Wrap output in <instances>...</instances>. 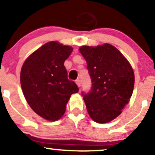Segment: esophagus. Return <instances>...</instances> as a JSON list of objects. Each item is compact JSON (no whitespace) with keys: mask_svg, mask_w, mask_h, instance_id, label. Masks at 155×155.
Returning a JSON list of instances; mask_svg holds the SVG:
<instances>
[{"mask_svg":"<svg viewBox=\"0 0 155 155\" xmlns=\"http://www.w3.org/2000/svg\"><path fill=\"white\" fill-rule=\"evenodd\" d=\"M76 84H77V86L79 87H81V80H79V79H77V80H76Z\"/></svg>","mask_w":155,"mask_h":155,"instance_id":"esophagus-1","label":"esophagus"}]
</instances>
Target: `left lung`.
<instances>
[{"label": "left lung", "instance_id": "1", "mask_svg": "<svg viewBox=\"0 0 155 155\" xmlns=\"http://www.w3.org/2000/svg\"><path fill=\"white\" fill-rule=\"evenodd\" d=\"M79 51L86 60L92 81L91 90L82 92L90 117L97 123L114 120L128 104L134 87L130 64L116 47L109 44L83 46Z\"/></svg>", "mask_w": 155, "mask_h": 155}]
</instances>
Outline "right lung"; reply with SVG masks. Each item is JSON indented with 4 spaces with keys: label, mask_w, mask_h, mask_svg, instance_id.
<instances>
[{
    "label": "right lung",
    "mask_w": 155,
    "mask_h": 155,
    "mask_svg": "<svg viewBox=\"0 0 155 155\" xmlns=\"http://www.w3.org/2000/svg\"><path fill=\"white\" fill-rule=\"evenodd\" d=\"M73 48L50 41L27 58L20 74L22 90L28 105L37 114L56 121L64 114L71 95L79 91L68 79L64 62Z\"/></svg>",
    "instance_id": "add662e5"
}]
</instances>
